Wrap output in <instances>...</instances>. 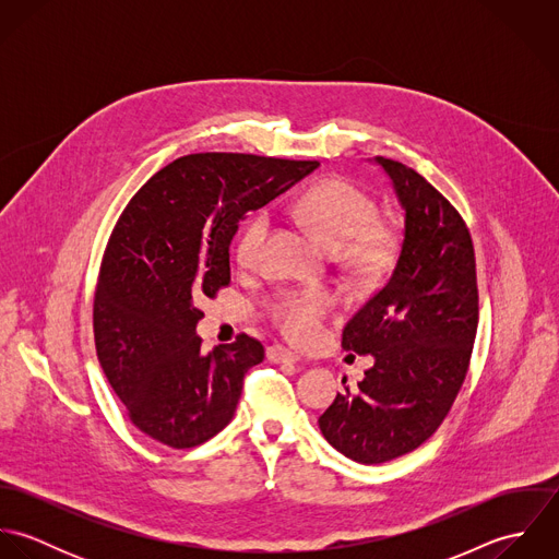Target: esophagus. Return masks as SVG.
<instances>
[{
  "label": "esophagus",
  "mask_w": 559,
  "mask_h": 559,
  "mask_svg": "<svg viewBox=\"0 0 559 559\" xmlns=\"http://www.w3.org/2000/svg\"><path fill=\"white\" fill-rule=\"evenodd\" d=\"M266 359L273 364H297L299 361V357L295 353H290L288 348H284L280 344H273L266 348Z\"/></svg>",
  "instance_id": "34e87169"
}]
</instances>
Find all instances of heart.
<instances>
[{
  "label": "heart",
  "mask_w": 559,
  "mask_h": 559,
  "mask_svg": "<svg viewBox=\"0 0 559 559\" xmlns=\"http://www.w3.org/2000/svg\"><path fill=\"white\" fill-rule=\"evenodd\" d=\"M293 213L357 273L379 271L392 253L394 235L377 222L374 200L348 180L331 178L310 187L293 202ZM269 230L266 213L255 215L245 226L237 245L240 264L249 266L260 260ZM331 310L333 297L324 290H288L271 306V317L288 340L310 344L319 337Z\"/></svg>",
  "instance_id": "b5f03b06"
}]
</instances>
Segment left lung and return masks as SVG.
Listing matches in <instances>:
<instances>
[{
  "instance_id": "obj_1",
  "label": "left lung",
  "mask_w": 559,
  "mask_h": 559,
  "mask_svg": "<svg viewBox=\"0 0 559 559\" xmlns=\"http://www.w3.org/2000/svg\"><path fill=\"white\" fill-rule=\"evenodd\" d=\"M374 163L404 215L399 260L342 331V348L372 355L374 366L319 417L322 437L361 465L408 454L441 426L478 329L476 255L463 217L415 169L385 157Z\"/></svg>"
}]
</instances>
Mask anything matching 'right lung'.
<instances>
[{"label":"right lung","instance_id":"right-lung-1","mask_svg":"<svg viewBox=\"0 0 559 559\" xmlns=\"http://www.w3.org/2000/svg\"><path fill=\"white\" fill-rule=\"evenodd\" d=\"M319 160L200 153L159 169L122 211L100 262L94 342L131 421L163 445L195 448L235 417L258 340L202 353L198 304L230 284V242Z\"/></svg>","mask_w":559,"mask_h":559}]
</instances>
